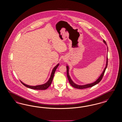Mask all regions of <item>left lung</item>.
<instances>
[{"label": "left lung", "instance_id": "8db88e82", "mask_svg": "<svg viewBox=\"0 0 122 122\" xmlns=\"http://www.w3.org/2000/svg\"><path fill=\"white\" fill-rule=\"evenodd\" d=\"M104 42L107 44V43L106 42V41H105L104 40H103ZM107 65H108V57H107V64H106V66L105 67V69H104L103 71V72L102 73V74L101 75V76H100V77L98 78V79L95 82L91 83V84H87V85H79L76 84L75 83H74V82H73V81L71 80V79L70 77L69 76V67L68 66H66V75H67V77L68 78V81L69 82L70 84L73 87H74L75 88H76V89H86V88H90V87H92V86H94V85H96L98 83H99L102 80L103 76L104 75L105 73V71L107 69Z\"/></svg>", "mask_w": 122, "mask_h": 122}]
</instances>
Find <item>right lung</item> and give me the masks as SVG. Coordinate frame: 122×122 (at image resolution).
<instances>
[{
    "label": "right lung",
    "instance_id": "1",
    "mask_svg": "<svg viewBox=\"0 0 122 122\" xmlns=\"http://www.w3.org/2000/svg\"><path fill=\"white\" fill-rule=\"evenodd\" d=\"M59 65V63L53 69V70L52 71L51 74V77L50 78L49 80H48V81L43 85H37V86H30V85H27L26 84H24V83H23L22 82L20 81L21 83L24 86H25L26 87L29 88L30 89H36V90H45L46 89H47L48 87L51 85V84L52 81L53 80V79L54 76V74L55 73L56 70L57 69V68L58 67V66Z\"/></svg>",
    "mask_w": 122,
    "mask_h": 122
}]
</instances>
